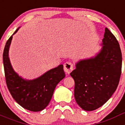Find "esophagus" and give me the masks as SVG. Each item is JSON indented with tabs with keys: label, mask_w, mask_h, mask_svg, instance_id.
Here are the masks:
<instances>
[{
	"label": "esophagus",
	"mask_w": 125,
	"mask_h": 125,
	"mask_svg": "<svg viewBox=\"0 0 125 125\" xmlns=\"http://www.w3.org/2000/svg\"><path fill=\"white\" fill-rule=\"evenodd\" d=\"M74 69V66L70 62H66L64 64V70L66 73L69 74Z\"/></svg>",
	"instance_id": "obj_1"
}]
</instances>
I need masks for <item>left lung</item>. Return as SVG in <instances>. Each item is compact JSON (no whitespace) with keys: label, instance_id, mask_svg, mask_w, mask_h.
<instances>
[{"label":"left lung","instance_id":"8db88e82","mask_svg":"<svg viewBox=\"0 0 125 125\" xmlns=\"http://www.w3.org/2000/svg\"><path fill=\"white\" fill-rule=\"evenodd\" d=\"M101 46L94 56L78 61L70 73L75 82V100L85 111L95 110L106 103L116 91L121 76L120 44L106 27Z\"/></svg>","mask_w":125,"mask_h":125}]
</instances>
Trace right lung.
<instances>
[{"instance_id": "right-lung-1", "label": "right lung", "mask_w": 125, "mask_h": 125, "mask_svg": "<svg viewBox=\"0 0 125 125\" xmlns=\"http://www.w3.org/2000/svg\"><path fill=\"white\" fill-rule=\"evenodd\" d=\"M20 27L7 41L3 52L7 86L12 96L19 105L29 111H40L48 105L57 84L65 78L63 65H59L33 79H24L19 76L11 64L9 52L12 36Z\"/></svg>"}]
</instances>
